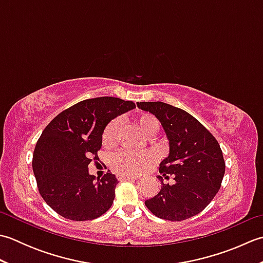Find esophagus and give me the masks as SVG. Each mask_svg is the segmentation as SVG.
<instances>
[{"label": "esophagus", "instance_id": "34e87169", "mask_svg": "<svg viewBox=\"0 0 263 263\" xmlns=\"http://www.w3.org/2000/svg\"><path fill=\"white\" fill-rule=\"evenodd\" d=\"M116 177L119 181H130V180H136L137 178L135 176H127V175H121V174H119Z\"/></svg>", "mask_w": 263, "mask_h": 263}]
</instances>
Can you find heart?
<instances>
[{
	"mask_svg": "<svg viewBox=\"0 0 263 263\" xmlns=\"http://www.w3.org/2000/svg\"><path fill=\"white\" fill-rule=\"evenodd\" d=\"M135 126L139 132L144 137H152L159 128V122L152 114H140L135 119ZM121 120L114 119L111 120L107 125L105 126L102 136L103 144L105 147L114 146L117 137L120 133ZM156 161V155L152 152L143 153H133L123 150L117 153L110 159V167L116 174L133 176L146 171L150 165Z\"/></svg>",
	"mask_w": 263,
	"mask_h": 263,
	"instance_id": "obj_1",
	"label": "heart"
}]
</instances>
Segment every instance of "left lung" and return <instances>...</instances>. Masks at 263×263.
<instances>
[{
    "label": "left lung",
    "instance_id": "obj_1",
    "mask_svg": "<svg viewBox=\"0 0 263 263\" xmlns=\"http://www.w3.org/2000/svg\"><path fill=\"white\" fill-rule=\"evenodd\" d=\"M137 106L154 114L170 141V154L159 164L161 189L144 201L161 219L185 220L198 215L219 191L225 160L215 137L187 111L163 102H141ZM173 177L175 183L165 184Z\"/></svg>",
    "mask_w": 263,
    "mask_h": 263
}]
</instances>
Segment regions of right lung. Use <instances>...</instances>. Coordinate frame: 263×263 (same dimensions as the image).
<instances>
[{"instance_id": "right-lung-1", "label": "right lung", "mask_w": 263, "mask_h": 263, "mask_svg": "<svg viewBox=\"0 0 263 263\" xmlns=\"http://www.w3.org/2000/svg\"><path fill=\"white\" fill-rule=\"evenodd\" d=\"M136 107L115 97L86 99L55 116L36 143L32 171L42 198L60 216L83 221L104 215L115 198L117 178L89 174L108 123Z\"/></svg>"}]
</instances>
